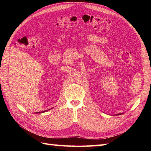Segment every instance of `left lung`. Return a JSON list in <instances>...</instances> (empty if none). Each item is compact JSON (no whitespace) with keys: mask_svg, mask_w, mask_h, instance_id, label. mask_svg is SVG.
<instances>
[{"mask_svg":"<svg viewBox=\"0 0 151 151\" xmlns=\"http://www.w3.org/2000/svg\"><path fill=\"white\" fill-rule=\"evenodd\" d=\"M118 115H119V114H118Z\"/></svg>","mask_w":151,"mask_h":151,"instance_id":"8db88e82","label":"left lung"}]
</instances>
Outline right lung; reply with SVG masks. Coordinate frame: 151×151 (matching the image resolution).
Returning a JSON list of instances; mask_svg holds the SVG:
<instances>
[{
	"mask_svg": "<svg viewBox=\"0 0 151 151\" xmlns=\"http://www.w3.org/2000/svg\"><path fill=\"white\" fill-rule=\"evenodd\" d=\"M47 111V110H46ZM42 112H43V111H42Z\"/></svg>",
	"mask_w": 151,
	"mask_h": 151,
	"instance_id": "right-lung-1",
	"label": "right lung"
}]
</instances>
